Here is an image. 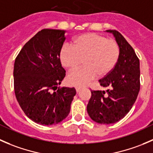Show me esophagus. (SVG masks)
<instances>
[{"label":"esophagus","instance_id":"esophagus-1","mask_svg":"<svg viewBox=\"0 0 153 153\" xmlns=\"http://www.w3.org/2000/svg\"><path fill=\"white\" fill-rule=\"evenodd\" d=\"M75 88H76V91L78 92V91H79V90L82 88V87L81 86H76V87H75Z\"/></svg>","mask_w":153,"mask_h":153}]
</instances>
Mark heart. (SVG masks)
Here are the masks:
<instances>
[{"instance_id": "1", "label": "heart", "mask_w": 153, "mask_h": 153, "mask_svg": "<svg viewBox=\"0 0 153 153\" xmlns=\"http://www.w3.org/2000/svg\"><path fill=\"white\" fill-rule=\"evenodd\" d=\"M59 59L63 67L74 71L85 63V67L71 74L69 83L85 85L92 79L109 74L117 65L120 47L114 39L98 33H91L77 36L72 46L64 45L60 48Z\"/></svg>"}]
</instances>
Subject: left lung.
Returning a JSON list of instances; mask_svg holds the SVG:
<instances>
[{"label": "left lung", "mask_w": 153, "mask_h": 153, "mask_svg": "<svg viewBox=\"0 0 153 153\" xmlns=\"http://www.w3.org/2000/svg\"><path fill=\"white\" fill-rule=\"evenodd\" d=\"M112 33L120 47V56L114 70L99 80L105 91H91L87 105L88 115L100 124L119 121L126 115L140 91V62L132 47L115 30Z\"/></svg>", "instance_id": "8db88e82"}]
</instances>
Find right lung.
<instances>
[{
	"label": "right lung",
	"instance_id": "add662e5",
	"mask_svg": "<svg viewBox=\"0 0 153 153\" xmlns=\"http://www.w3.org/2000/svg\"><path fill=\"white\" fill-rule=\"evenodd\" d=\"M65 40L64 30L44 29L25 44L15 60L16 99L26 115L39 124L62 121L76 94L74 88L56 90L65 76L59 56Z\"/></svg>",
	"mask_w": 153,
	"mask_h": 153
}]
</instances>
